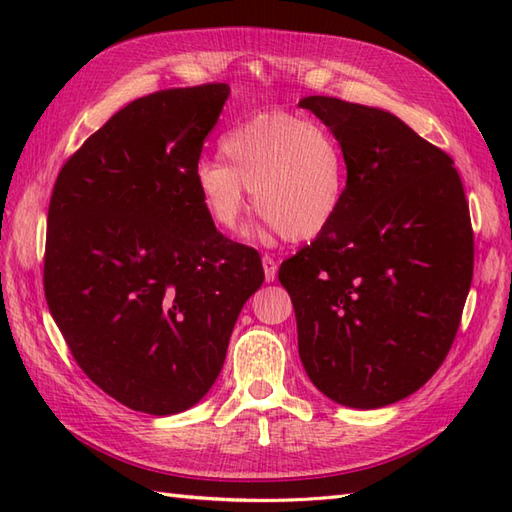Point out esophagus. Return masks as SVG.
Segmentation results:
<instances>
[{"instance_id":"1","label":"esophagus","mask_w":512,"mask_h":512,"mask_svg":"<svg viewBox=\"0 0 512 512\" xmlns=\"http://www.w3.org/2000/svg\"><path fill=\"white\" fill-rule=\"evenodd\" d=\"M262 266H264V277H266L268 284H270V281H275V277H277V262H275V259L270 255H264Z\"/></svg>"}]
</instances>
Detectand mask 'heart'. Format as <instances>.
<instances>
[{
    "label": "heart",
    "instance_id": "heart-1",
    "mask_svg": "<svg viewBox=\"0 0 512 512\" xmlns=\"http://www.w3.org/2000/svg\"><path fill=\"white\" fill-rule=\"evenodd\" d=\"M226 160H200L195 187L206 215L233 233L253 206L275 231L306 242L339 217L350 162L341 136L321 121L290 112H264L235 125L220 140Z\"/></svg>",
    "mask_w": 512,
    "mask_h": 512
}]
</instances>
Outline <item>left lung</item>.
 Listing matches in <instances>:
<instances>
[{"instance_id": "left-lung-1", "label": "left lung", "mask_w": 512, "mask_h": 512, "mask_svg": "<svg viewBox=\"0 0 512 512\" xmlns=\"http://www.w3.org/2000/svg\"><path fill=\"white\" fill-rule=\"evenodd\" d=\"M299 107L341 136L350 184L328 231L279 268L310 380L378 409L438 372L473 279L469 202L449 154L398 116L332 96Z\"/></svg>"}]
</instances>
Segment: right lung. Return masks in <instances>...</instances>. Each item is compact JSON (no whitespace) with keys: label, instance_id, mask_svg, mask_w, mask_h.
I'll list each match as a JSON object with an SVG mask.
<instances>
[{"label":"right lung","instance_id":"obj_1","mask_svg":"<svg viewBox=\"0 0 512 512\" xmlns=\"http://www.w3.org/2000/svg\"><path fill=\"white\" fill-rule=\"evenodd\" d=\"M226 83L160 90L116 112L54 182L43 290L74 361L121 405L171 416L220 376L255 248L206 215L195 167Z\"/></svg>","mask_w":512,"mask_h":512}]
</instances>
